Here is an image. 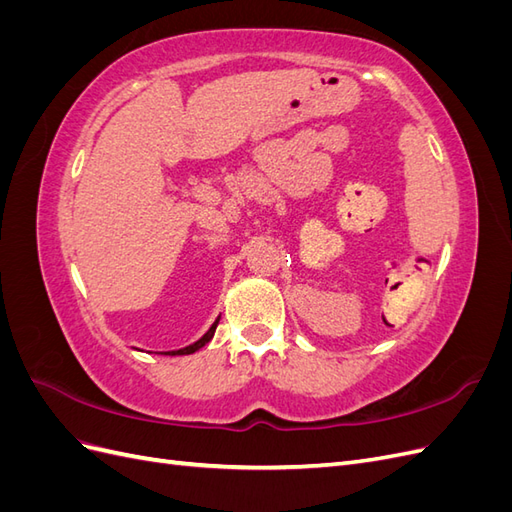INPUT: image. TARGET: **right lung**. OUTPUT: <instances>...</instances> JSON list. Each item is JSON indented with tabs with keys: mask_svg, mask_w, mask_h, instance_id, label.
<instances>
[{
	"mask_svg": "<svg viewBox=\"0 0 512 512\" xmlns=\"http://www.w3.org/2000/svg\"><path fill=\"white\" fill-rule=\"evenodd\" d=\"M218 322H220V318L211 324L209 331H207L203 337H200L198 342H194V344H190V346H185V348H179V350H168V352H164V354H168V356H181V354H192V352L200 350V348H203L205 344H209V342H211V337H213L215 329H218Z\"/></svg>",
	"mask_w": 512,
	"mask_h": 512,
	"instance_id": "obj_1",
	"label": "right lung"
}]
</instances>
